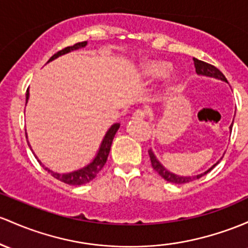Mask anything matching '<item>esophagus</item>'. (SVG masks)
<instances>
[{"label": "esophagus", "mask_w": 248, "mask_h": 248, "mask_svg": "<svg viewBox=\"0 0 248 248\" xmlns=\"http://www.w3.org/2000/svg\"><path fill=\"white\" fill-rule=\"evenodd\" d=\"M145 118H146V111L142 109H138L137 111H134V114H133V119L138 120V121H141V120H143Z\"/></svg>", "instance_id": "obj_1"}]
</instances>
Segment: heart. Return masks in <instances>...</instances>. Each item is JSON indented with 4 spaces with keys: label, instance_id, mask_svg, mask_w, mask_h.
I'll list each match as a JSON object with an SVG mask.
<instances>
[{
    "label": "heart",
    "instance_id": "obj_1",
    "mask_svg": "<svg viewBox=\"0 0 248 248\" xmlns=\"http://www.w3.org/2000/svg\"><path fill=\"white\" fill-rule=\"evenodd\" d=\"M170 69V63L167 61H161V60H151L146 61L141 66V74L143 78H149V80H156V78H162L168 70ZM178 75H172L170 80L167 81L168 88H173L178 82Z\"/></svg>",
    "mask_w": 248,
    "mask_h": 248
}]
</instances>
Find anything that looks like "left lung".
I'll use <instances>...</instances> for the list:
<instances>
[{"mask_svg": "<svg viewBox=\"0 0 248 248\" xmlns=\"http://www.w3.org/2000/svg\"><path fill=\"white\" fill-rule=\"evenodd\" d=\"M193 61H194L195 72H197L198 75L207 76V78H217V80H221V81H224V82H227V80H226L225 75L222 74V73L220 72V70L217 69V68H216L214 66H212V64L206 63V62H203V61H200V60H198V59H195V58H193ZM232 127H233V122H232V124H231L230 130H232ZM148 154H149V157H151L152 167L154 168L155 172L159 173V175L162 176V178H164L166 181L172 182V184H175V185L187 184V182L194 181V180H197V179H200L201 176L206 175V174H207L208 172H211V170H213V168L216 167L217 164H219L220 160H221V159H220L219 161H217L216 164L212 166V167H209L208 170H205V172H203V173L197 174V175H193V176H184V175H179V174H175V173L170 172V170H168L167 168H166L165 166L162 165L161 162L159 161V160H157V157L155 156L154 152L152 151V149H149Z\"/></svg>", "mask_w": 248, "mask_h": 248, "instance_id": "8db88e82", "label": "left lung"}]
</instances>
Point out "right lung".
I'll return each mask as SVG.
<instances>
[{"label":"right lung","instance_id":"1","mask_svg":"<svg viewBox=\"0 0 248 248\" xmlns=\"http://www.w3.org/2000/svg\"><path fill=\"white\" fill-rule=\"evenodd\" d=\"M86 46H87V41H84V42L76 43V45L72 46V47H67V48L62 49V50H60L56 54H54V55L51 56L50 59H49L48 62L53 61V60L58 59L59 56L64 55V54L70 53V51H73V50H78V49L84 48ZM28 100H29V91H27L26 105H27V102H28ZM119 128H120V124H111V126L109 127V129L106 132L105 137H103L102 141H101V145H100L99 149H97L96 154H95V156H94V159L92 160V161L89 162L88 165L83 166V167L78 168V170H72V172H69V173H58V172H54V170H49L48 167H46V166L40 161L39 157L35 155L34 152H32V154L35 155V157H36L37 161L40 162V165H42V167L45 168L46 170H48V173H50L51 175L54 176V178L58 179V180H60V181L64 182V184L74 185V186H80V185L87 184V182L93 180L95 176L99 174L100 170H102L103 166L106 165L108 154H109V151H110L111 142H113V139H114V137H115L116 132H118ZM26 135H27V133H26ZM27 138H28V135H27ZM28 145L31 149V143H29V141H28ZM31 151H32V149H31Z\"/></svg>","mask_w":248,"mask_h":248}]
</instances>
